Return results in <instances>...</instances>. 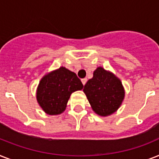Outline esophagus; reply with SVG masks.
<instances>
[{"mask_svg":"<svg viewBox=\"0 0 159 159\" xmlns=\"http://www.w3.org/2000/svg\"><path fill=\"white\" fill-rule=\"evenodd\" d=\"M87 78H83V79H82V84H83V85H85V84H86V82H87Z\"/></svg>","mask_w":159,"mask_h":159,"instance_id":"1","label":"esophagus"}]
</instances>
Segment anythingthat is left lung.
<instances>
[{
  "instance_id": "1",
  "label": "left lung",
  "mask_w": 159,
  "mask_h": 159,
  "mask_svg": "<svg viewBox=\"0 0 159 159\" xmlns=\"http://www.w3.org/2000/svg\"><path fill=\"white\" fill-rule=\"evenodd\" d=\"M83 92L92 110L101 116H110L116 112L125 97L120 80L102 67L95 70L93 77L87 81Z\"/></svg>"
}]
</instances>
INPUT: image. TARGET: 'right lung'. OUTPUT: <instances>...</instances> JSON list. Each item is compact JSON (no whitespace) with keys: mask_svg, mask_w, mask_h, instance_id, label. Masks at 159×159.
<instances>
[{"mask_svg":"<svg viewBox=\"0 0 159 159\" xmlns=\"http://www.w3.org/2000/svg\"><path fill=\"white\" fill-rule=\"evenodd\" d=\"M83 88L76 73L66 67L49 72L40 80L37 88V102L48 115H59L65 111L72 92Z\"/></svg>","mask_w":159,"mask_h":159,"instance_id":"obj_1","label":"right lung"}]
</instances>
